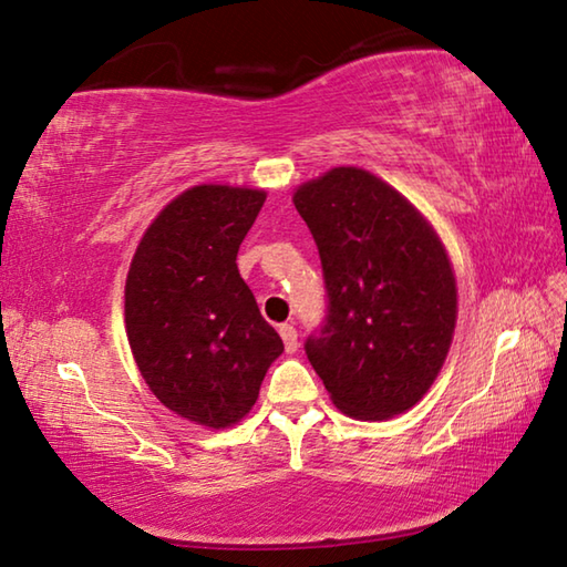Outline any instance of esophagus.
I'll use <instances>...</instances> for the list:
<instances>
[{"instance_id":"34e87169","label":"esophagus","mask_w":567,"mask_h":567,"mask_svg":"<svg viewBox=\"0 0 567 567\" xmlns=\"http://www.w3.org/2000/svg\"><path fill=\"white\" fill-rule=\"evenodd\" d=\"M277 332H280V337H282V342H285V349L287 352H297V329L292 327V324H280V329H277Z\"/></svg>"}]
</instances>
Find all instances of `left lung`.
Here are the masks:
<instances>
[{"instance_id":"left-lung-1","label":"left lung","mask_w":567,"mask_h":567,"mask_svg":"<svg viewBox=\"0 0 567 567\" xmlns=\"http://www.w3.org/2000/svg\"><path fill=\"white\" fill-rule=\"evenodd\" d=\"M327 287L305 352L334 406L364 421L404 414L434 384L456 327V277L404 195L342 166L297 188Z\"/></svg>"}]
</instances>
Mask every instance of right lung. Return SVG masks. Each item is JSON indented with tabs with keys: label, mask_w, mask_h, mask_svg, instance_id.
<instances>
[{
	"label": "right lung",
	"mask_w": 567,
	"mask_h": 567,
	"mask_svg": "<svg viewBox=\"0 0 567 567\" xmlns=\"http://www.w3.org/2000/svg\"><path fill=\"white\" fill-rule=\"evenodd\" d=\"M265 190L195 185L158 213L131 260L126 334L163 406L208 429L240 421L282 339L238 272Z\"/></svg>",
	"instance_id": "1"
}]
</instances>
